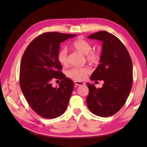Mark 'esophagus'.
Returning <instances> with one entry per match:
<instances>
[{
    "label": "esophagus",
    "instance_id": "esophagus-1",
    "mask_svg": "<svg viewBox=\"0 0 147 147\" xmlns=\"http://www.w3.org/2000/svg\"><path fill=\"white\" fill-rule=\"evenodd\" d=\"M74 83H75V85L78 86H83L85 85V83H83L82 82H79V81H75V82H74Z\"/></svg>",
    "mask_w": 147,
    "mask_h": 147
}]
</instances>
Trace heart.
<instances>
[{"label": "heart", "instance_id": "heart-1", "mask_svg": "<svg viewBox=\"0 0 147 147\" xmlns=\"http://www.w3.org/2000/svg\"><path fill=\"white\" fill-rule=\"evenodd\" d=\"M72 48L74 51L86 55V60L90 63L98 64L100 55L96 51H92V45L89 42L82 38H78L72 43ZM57 60L61 65H66L67 64V52L65 49L59 50L57 55ZM90 69L88 67H74L67 72V75L71 79L77 81H82L85 80L86 76L90 73Z\"/></svg>", "mask_w": 147, "mask_h": 147}]
</instances>
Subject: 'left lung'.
Returning <instances> with one entry per match:
<instances>
[{
    "label": "left lung",
    "instance_id": "1",
    "mask_svg": "<svg viewBox=\"0 0 147 147\" xmlns=\"http://www.w3.org/2000/svg\"><path fill=\"white\" fill-rule=\"evenodd\" d=\"M102 42L100 63L92 73V81L103 80L102 88L87 83L89 93L86 104L93 114L109 117L123 107L133 84V64L130 55L121 40L105 31L88 36Z\"/></svg>",
    "mask_w": 147,
    "mask_h": 147
}]
</instances>
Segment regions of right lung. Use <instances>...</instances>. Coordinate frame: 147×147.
<instances>
[{"mask_svg":"<svg viewBox=\"0 0 147 147\" xmlns=\"http://www.w3.org/2000/svg\"><path fill=\"white\" fill-rule=\"evenodd\" d=\"M76 35L44 33L27 47L21 59L20 85L33 110L47 119L61 116L66 110L74 88L73 82L62 73L57 55L61 43ZM61 80L58 88L51 81Z\"/></svg>","mask_w":147,"mask_h":147,"instance_id":"1","label":"right lung"}]
</instances>
